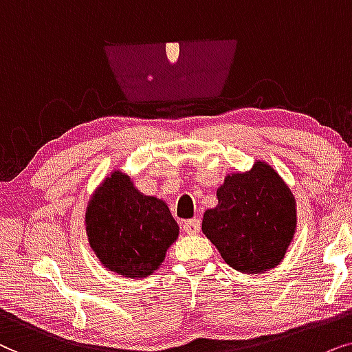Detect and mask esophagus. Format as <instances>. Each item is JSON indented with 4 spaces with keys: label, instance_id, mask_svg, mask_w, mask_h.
Returning a JSON list of instances; mask_svg holds the SVG:
<instances>
[{
    "label": "esophagus",
    "instance_id": "1",
    "mask_svg": "<svg viewBox=\"0 0 352 352\" xmlns=\"http://www.w3.org/2000/svg\"><path fill=\"white\" fill-rule=\"evenodd\" d=\"M184 230L186 233H198L201 230V220L199 219H190L184 222Z\"/></svg>",
    "mask_w": 352,
    "mask_h": 352
}]
</instances>
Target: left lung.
Instances as JSON below:
<instances>
[{"instance_id":"1","label":"left lung","mask_w":352,"mask_h":352,"mask_svg":"<svg viewBox=\"0 0 352 352\" xmlns=\"http://www.w3.org/2000/svg\"><path fill=\"white\" fill-rule=\"evenodd\" d=\"M219 204L203 217V233L235 270L259 274L285 257L296 230L294 198L264 162L232 173L217 190Z\"/></svg>"}]
</instances>
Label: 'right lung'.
I'll return each mask as SVG.
<instances>
[{
    "label": "right lung",
    "instance_id": "1",
    "mask_svg": "<svg viewBox=\"0 0 352 352\" xmlns=\"http://www.w3.org/2000/svg\"><path fill=\"white\" fill-rule=\"evenodd\" d=\"M85 223L101 264L129 278L151 275L179 236L167 204L140 193L122 172H112L93 195Z\"/></svg>",
    "mask_w": 352,
    "mask_h": 352
}]
</instances>
